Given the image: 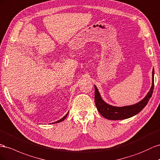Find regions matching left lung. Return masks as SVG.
<instances>
[{
    "label": "left lung",
    "instance_id": "left-lung-1",
    "mask_svg": "<svg viewBox=\"0 0 160 160\" xmlns=\"http://www.w3.org/2000/svg\"><path fill=\"white\" fill-rule=\"evenodd\" d=\"M153 89L154 69H153L152 71V86L150 91L144 99L136 104L123 107H115L108 104L102 99L100 94L96 86H95V102H96V106L98 112L104 118L115 120L127 119L137 114L144 108L152 96Z\"/></svg>",
    "mask_w": 160,
    "mask_h": 160
}]
</instances>
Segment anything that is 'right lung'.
<instances>
[{"instance_id": "add662e5", "label": "right lung", "mask_w": 160, "mask_h": 160, "mask_svg": "<svg viewBox=\"0 0 160 160\" xmlns=\"http://www.w3.org/2000/svg\"><path fill=\"white\" fill-rule=\"evenodd\" d=\"M68 113L65 115V116H64V117L63 118H62L61 119H60V120H58V121H57V122H55L54 123H58V122H62V121H63V120H64V119H65L66 118H67V115H68Z\"/></svg>"}]
</instances>
